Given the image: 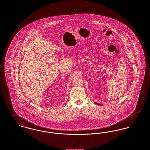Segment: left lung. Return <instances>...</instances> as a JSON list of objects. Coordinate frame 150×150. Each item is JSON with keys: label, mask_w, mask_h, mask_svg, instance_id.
Listing matches in <instances>:
<instances>
[{"label": "left lung", "mask_w": 150, "mask_h": 150, "mask_svg": "<svg viewBox=\"0 0 150 150\" xmlns=\"http://www.w3.org/2000/svg\"><path fill=\"white\" fill-rule=\"evenodd\" d=\"M95 103H96V104H97V105H100V104H98V103H96V102H95Z\"/></svg>", "instance_id": "obj_1"}]
</instances>
